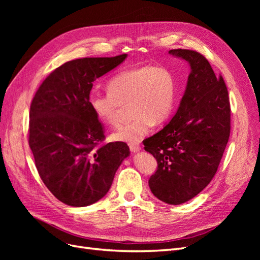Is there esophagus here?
<instances>
[{
	"label": "esophagus",
	"instance_id": "esophagus-1",
	"mask_svg": "<svg viewBox=\"0 0 260 260\" xmlns=\"http://www.w3.org/2000/svg\"><path fill=\"white\" fill-rule=\"evenodd\" d=\"M129 146H130V151L133 153L140 152V149H141V146L139 143H133V144H130Z\"/></svg>",
	"mask_w": 260,
	"mask_h": 260
}]
</instances>
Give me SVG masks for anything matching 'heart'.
Masks as SVG:
<instances>
[{
    "instance_id": "1",
    "label": "heart",
    "mask_w": 260,
    "mask_h": 260,
    "mask_svg": "<svg viewBox=\"0 0 260 260\" xmlns=\"http://www.w3.org/2000/svg\"><path fill=\"white\" fill-rule=\"evenodd\" d=\"M108 93L93 94L90 106L99 119L111 127L119 122L122 105H129L133 119L113 133L118 142L138 143L153 124H161L174 112L176 81L164 67H133L116 75L107 84Z\"/></svg>"
}]
</instances>
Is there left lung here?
I'll use <instances>...</instances> for the list:
<instances>
[{
  "label": "left lung",
  "mask_w": 260,
  "mask_h": 260,
  "mask_svg": "<svg viewBox=\"0 0 260 260\" xmlns=\"http://www.w3.org/2000/svg\"><path fill=\"white\" fill-rule=\"evenodd\" d=\"M186 60L191 73L176 115L144 149L157 160L148 185L157 199L180 205L195 198L216 175L230 137V102L223 78L191 50H170Z\"/></svg>",
  "instance_id": "obj_1"
}]
</instances>
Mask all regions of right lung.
I'll return each instance as SVG.
<instances>
[{
  "instance_id": "1",
  "label": "right lung",
  "mask_w": 260,
  "mask_h": 260,
  "mask_svg": "<svg viewBox=\"0 0 260 260\" xmlns=\"http://www.w3.org/2000/svg\"><path fill=\"white\" fill-rule=\"evenodd\" d=\"M125 58L127 54L67 61L49 75L31 102L29 146L37 170L66 205L84 207L104 198L130 155L124 142L102 144L103 125L90 106L93 82Z\"/></svg>"
}]
</instances>
